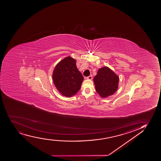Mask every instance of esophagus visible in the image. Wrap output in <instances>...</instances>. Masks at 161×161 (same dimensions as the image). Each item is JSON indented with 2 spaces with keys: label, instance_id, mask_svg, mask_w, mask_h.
<instances>
[{
  "label": "esophagus",
  "instance_id": "obj_1",
  "mask_svg": "<svg viewBox=\"0 0 161 161\" xmlns=\"http://www.w3.org/2000/svg\"><path fill=\"white\" fill-rule=\"evenodd\" d=\"M86 79H87V80H92V76H88V77H86Z\"/></svg>",
  "mask_w": 161,
  "mask_h": 161
}]
</instances>
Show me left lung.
<instances>
[{
  "instance_id": "1",
  "label": "left lung",
  "mask_w": 161,
  "mask_h": 161,
  "mask_svg": "<svg viewBox=\"0 0 161 161\" xmlns=\"http://www.w3.org/2000/svg\"><path fill=\"white\" fill-rule=\"evenodd\" d=\"M119 77L108 67L99 69L93 78L97 92L102 98L113 95L118 89Z\"/></svg>"
}]
</instances>
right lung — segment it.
<instances>
[{
  "mask_svg": "<svg viewBox=\"0 0 161 161\" xmlns=\"http://www.w3.org/2000/svg\"><path fill=\"white\" fill-rule=\"evenodd\" d=\"M54 85L63 96L71 97L79 91L84 77L76 67V60L70 56L56 65L52 75Z\"/></svg>",
  "mask_w": 161,
  "mask_h": 161,
  "instance_id": "add662e5",
  "label": "right lung"
}]
</instances>
